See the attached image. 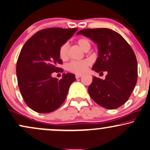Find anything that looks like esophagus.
<instances>
[{
	"instance_id": "34e87169",
	"label": "esophagus",
	"mask_w": 150,
	"mask_h": 150,
	"mask_svg": "<svg viewBox=\"0 0 150 150\" xmlns=\"http://www.w3.org/2000/svg\"><path fill=\"white\" fill-rule=\"evenodd\" d=\"M81 77V75H79V74H77V75H75V78L76 79H78Z\"/></svg>"
}]
</instances>
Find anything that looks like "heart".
<instances>
[{"label":"heart","mask_w":150,"mask_h":150,"mask_svg":"<svg viewBox=\"0 0 150 150\" xmlns=\"http://www.w3.org/2000/svg\"><path fill=\"white\" fill-rule=\"evenodd\" d=\"M79 47L85 51L88 50L91 48V44L89 41L84 38L79 39L77 41ZM69 48V44L66 42L62 44L59 49V56L62 61H66L68 59V51ZM91 65V62L88 59H84L81 61H73L70 62L67 65V70L71 73L75 74H82L86 72L87 68Z\"/></svg>","instance_id":"heart-1"}]
</instances>
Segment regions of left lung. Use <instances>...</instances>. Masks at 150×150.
<instances>
[{"label":"left lung","instance_id":"left-lung-1","mask_svg":"<svg viewBox=\"0 0 150 150\" xmlns=\"http://www.w3.org/2000/svg\"><path fill=\"white\" fill-rule=\"evenodd\" d=\"M98 44V57L92 69L107 71L105 79L93 77L88 91L94 102L108 109L124 105L138 79L137 60L132 47L117 32L108 28L84 29L77 33Z\"/></svg>","mask_w":150,"mask_h":150}]
</instances>
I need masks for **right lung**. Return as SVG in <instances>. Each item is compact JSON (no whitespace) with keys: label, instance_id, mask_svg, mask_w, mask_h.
<instances>
[{"label":"right lung","instance_id":"1","mask_svg":"<svg viewBox=\"0 0 150 150\" xmlns=\"http://www.w3.org/2000/svg\"><path fill=\"white\" fill-rule=\"evenodd\" d=\"M77 30L60 28L39 30L23 46L16 63L17 81L25 102L35 111L47 113L57 109L76 79L74 74L64 73L59 80L52 73L64 71L58 67L63 64L59 49Z\"/></svg>","mask_w":150,"mask_h":150}]
</instances>
